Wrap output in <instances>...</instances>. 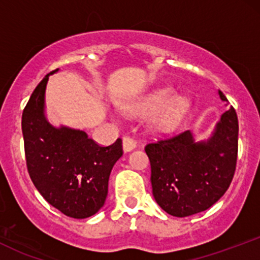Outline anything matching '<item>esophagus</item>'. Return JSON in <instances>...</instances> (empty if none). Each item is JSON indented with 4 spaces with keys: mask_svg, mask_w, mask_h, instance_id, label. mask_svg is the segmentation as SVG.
Instances as JSON below:
<instances>
[{
    "mask_svg": "<svg viewBox=\"0 0 260 260\" xmlns=\"http://www.w3.org/2000/svg\"><path fill=\"white\" fill-rule=\"evenodd\" d=\"M122 147H123L124 153H129L133 149H136L137 143L132 138H129V137H124L123 140H122Z\"/></svg>",
    "mask_w": 260,
    "mask_h": 260,
    "instance_id": "1",
    "label": "esophagus"
}]
</instances>
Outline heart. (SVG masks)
<instances>
[{"label":"heart","instance_id":"1","mask_svg":"<svg viewBox=\"0 0 260 260\" xmlns=\"http://www.w3.org/2000/svg\"><path fill=\"white\" fill-rule=\"evenodd\" d=\"M174 94V89L162 86L143 95L133 103L122 106L124 112L148 117V128L155 134H169L181 124L190 107V101L184 95Z\"/></svg>","mask_w":260,"mask_h":260}]
</instances>
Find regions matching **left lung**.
I'll return each instance as SVG.
<instances>
[{"label":"left lung","mask_w":260,"mask_h":260,"mask_svg":"<svg viewBox=\"0 0 260 260\" xmlns=\"http://www.w3.org/2000/svg\"><path fill=\"white\" fill-rule=\"evenodd\" d=\"M220 100L228 103L222 91ZM238 120L230 107L208 139L196 140L192 131L145 147L151 166L153 196L172 216L207 210L225 194L237 160Z\"/></svg>","instance_id":"left-lung-1"}]
</instances>
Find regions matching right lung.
I'll list each match as a JSON object with an SVG mask.
<instances>
[{
	"label": "right lung",
	"mask_w": 260,
	"mask_h": 260,
	"mask_svg": "<svg viewBox=\"0 0 260 260\" xmlns=\"http://www.w3.org/2000/svg\"><path fill=\"white\" fill-rule=\"evenodd\" d=\"M32 91L22 116L25 159L30 178L45 201L64 215L85 219L104 207L122 140L100 147L84 131L53 126L47 120L45 91L51 74Z\"/></svg>",
	"instance_id": "obj_1"
}]
</instances>
